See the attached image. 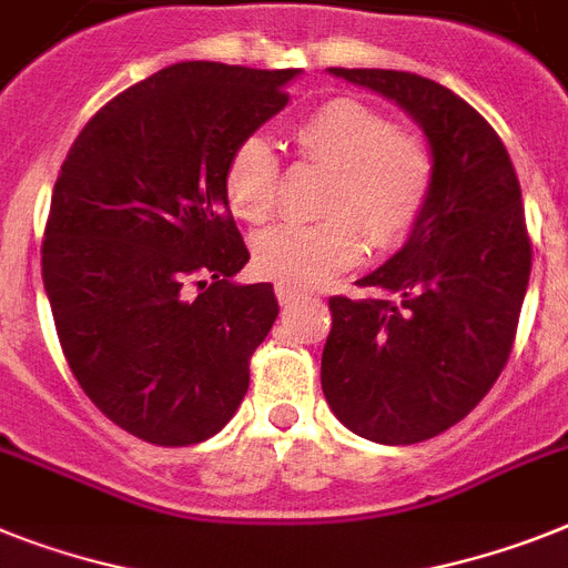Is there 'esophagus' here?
Returning a JSON list of instances; mask_svg holds the SVG:
<instances>
[{"mask_svg": "<svg viewBox=\"0 0 568 568\" xmlns=\"http://www.w3.org/2000/svg\"><path fill=\"white\" fill-rule=\"evenodd\" d=\"M275 295H278L281 307H290V304H295L298 298H304V293H298V290H293V287H284V284H278V287H275Z\"/></svg>", "mask_w": 568, "mask_h": 568, "instance_id": "34e87169", "label": "esophagus"}]
</instances>
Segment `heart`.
Wrapping results in <instances>:
<instances>
[{
  "instance_id": "1",
  "label": "heart",
  "mask_w": 568,
  "mask_h": 568,
  "mask_svg": "<svg viewBox=\"0 0 568 568\" xmlns=\"http://www.w3.org/2000/svg\"><path fill=\"white\" fill-rule=\"evenodd\" d=\"M307 162L334 171L322 214L325 223H281L252 243L257 273L284 287L311 290L345 273L363 257V237L379 250L418 226L433 191V156L420 139L357 98H334L307 112L293 130ZM226 203L234 217L264 223L278 203V156L273 144L250 135L229 156Z\"/></svg>"
}]
</instances>
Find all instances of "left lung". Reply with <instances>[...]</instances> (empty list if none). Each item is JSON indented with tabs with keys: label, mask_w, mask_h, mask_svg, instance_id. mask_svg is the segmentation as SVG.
I'll return each mask as SVG.
<instances>
[{
	"label": "left lung",
	"mask_w": 568,
	"mask_h": 568,
	"mask_svg": "<svg viewBox=\"0 0 568 568\" xmlns=\"http://www.w3.org/2000/svg\"><path fill=\"white\" fill-rule=\"evenodd\" d=\"M424 130L433 191L418 226L331 298L322 392L368 442L418 444L470 415L508 363L531 275L523 191L494 126L442 83L395 69H327Z\"/></svg>",
	"instance_id": "1"
}]
</instances>
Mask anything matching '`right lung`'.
<instances>
[{
  "instance_id": "right-lung-1",
  "label": "right lung",
  "mask_w": 568,
  "mask_h": 568,
  "mask_svg": "<svg viewBox=\"0 0 568 568\" xmlns=\"http://www.w3.org/2000/svg\"><path fill=\"white\" fill-rule=\"evenodd\" d=\"M298 74L173 63L95 112L60 168L42 241L51 316L89 400L142 442H205L250 388L278 302L273 284L234 281L250 250L223 176Z\"/></svg>"
}]
</instances>
